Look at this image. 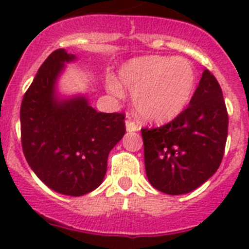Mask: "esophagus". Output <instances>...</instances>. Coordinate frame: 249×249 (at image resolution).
<instances>
[{"label":"esophagus","mask_w":249,"mask_h":249,"mask_svg":"<svg viewBox=\"0 0 249 249\" xmlns=\"http://www.w3.org/2000/svg\"><path fill=\"white\" fill-rule=\"evenodd\" d=\"M125 128H126V130H128V132H137V130H138V126H137V124L134 123V121L130 120V119H128V120L125 121Z\"/></svg>","instance_id":"esophagus-1"}]
</instances>
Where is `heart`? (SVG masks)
I'll return each instance as SVG.
<instances>
[{
    "label": "heart",
    "instance_id": "b5f03b06",
    "mask_svg": "<svg viewBox=\"0 0 249 249\" xmlns=\"http://www.w3.org/2000/svg\"><path fill=\"white\" fill-rule=\"evenodd\" d=\"M196 73L191 62L181 56H140L119 70V81L108 77L109 93L123 97L133 93V107L141 119L150 123L173 120L185 109L193 95Z\"/></svg>",
    "mask_w": 249,
    "mask_h": 249
}]
</instances>
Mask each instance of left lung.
Here are the masks:
<instances>
[{
  "label": "left lung",
  "mask_w": 249,
  "mask_h": 249,
  "mask_svg": "<svg viewBox=\"0 0 249 249\" xmlns=\"http://www.w3.org/2000/svg\"><path fill=\"white\" fill-rule=\"evenodd\" d=\"M228 125L220 84L205 70L185 111L160 128L141 130L150 183L164 194L182 195L208 181L224 156Z\"/></svg>",
  "instance_id": "8db88e82"
}]
</instances>
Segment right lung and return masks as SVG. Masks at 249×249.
<instances>
[{
	"instance_id": "right-lung-1",
	"label": "right lung",
	"mask_w": 249,
	"mask_h": 249,
	"mask_svg": "<svg viewBox=\"0 0 249 249\" xmlns=\"http://www.w3.org/2000/svg\"><path fill=\"white\" fill-rule=\"evenodd\" d=\"M76 55L46 58L20 107L21 147L37 177L56 193L81 196L103 182L109 151L125 134L123 113L98 112L83 95L62 97L58 79Z\"/></svg>"
}]
</instances>
